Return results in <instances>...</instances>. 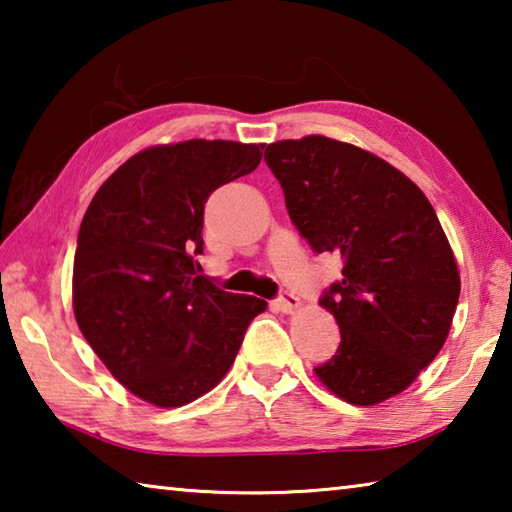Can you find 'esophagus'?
<instances>
[{
  "mask_svg": "<svg viewBox=\"0 0 512 512\" xmlns=\"http://www.w3.org/2000/svg\"><path fill=\"white\" fill-rule=\"evenodd\" d=\"M275 307L280 309V311H284V314H293V311L300 307V298L296 296V293H291V291H282L280 296H277V300H275Z\"/></svg>",
  "mask_w": 512,
  "mask_h": 512,
  "instance_id": "1",
  "label": "esophagus"
}]
</instances>
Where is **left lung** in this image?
I'll list each match as a JSON object with an SVG mask.
<instances>
[{
  "label": "left lung",
  "instance_id": "8db88e82",
  "mask_svg": "<svg viewBox=\"0 0 512 512\" xmlns=\"http://www.w3.org/2000/svg\"><path fill=\"white\" fill-rule=\"evenodd\" d=\"M264 160L300 235L343 259L320 298L341 345L318 379L357 406L402 393L443 348L461 293L427 196L386 160L323 135L268 144Z\"/></svg>",
  "mask_w": 512,
  "mask_h": 512
}]
</instances>
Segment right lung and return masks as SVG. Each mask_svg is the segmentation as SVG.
<instances>
[{
	"label": "right lung",
	"mask_w": 512,
	"mask_h": 512,
	"mask_svg": "<svg viewBox=\"0 0 512 512\" xmlns=\"http://www.w3.org/2000/svg\"><path fill=\"white\" fill-rule=\"evenodd\" d=\"M264 144L151 146L99 187L74 255V316L119 384L173 409L219 384L266 300L201 275L203 210L216 187L255 171Z\"/></svg>",
	"instance_id": "add662e5"
}]
</instances>
